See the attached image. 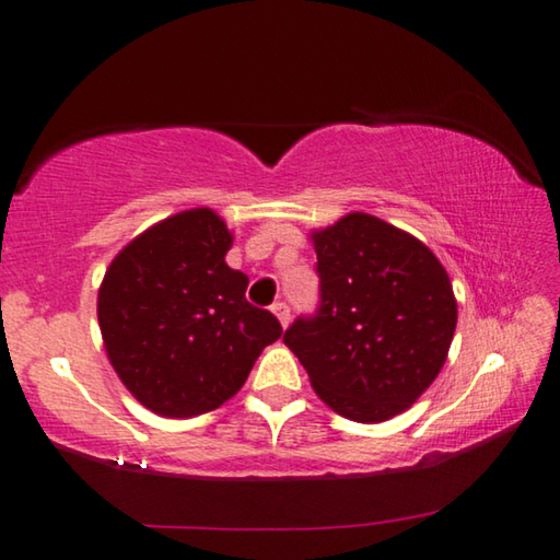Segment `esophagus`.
Instances as JSON below:
<instances>
[{"instance_id": "obj_1", "label": "esophagus", "mask_w": 560, "mask_h": 560, "mask_svg": "<svg viewBox=\"0 0 560 560\" xmlns=\"http://www.w3.org/2000/svg\"><path fill=\"white\" fill-rule=\"evenodd\" d=\"M272 313H275V317L280 319L282 327L290 325V307H288V302H275Z\"/></svg>"}]
</instances>
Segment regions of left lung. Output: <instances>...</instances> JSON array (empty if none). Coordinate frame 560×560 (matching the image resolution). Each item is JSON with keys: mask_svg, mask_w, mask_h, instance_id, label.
Masks as SVG:
<instances>
[{"mask_svg": "<svg viewBox=\"0 0 560 560\" xmlns=\"http://www.w3.org/2000/svg\"><path fill=\"white\" fill-rule=\"evenodd\" d=\"M315 315L282 335L317 397L362 424L401 415L436 380L456 329V300L429 247L384 220L350 213L313 233Z\"/></svg>", "mask_w": 560, "mask_h": 560, "instance_id": "left-lung-1", "label": "left lung"}]
</instances>
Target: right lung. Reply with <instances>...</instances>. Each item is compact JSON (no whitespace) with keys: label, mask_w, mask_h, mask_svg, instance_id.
<instances>
[{"label":"right lung","mask_w":560,"mask_h":560,"mask_svg":"<svg viewBox=\"0 0 560 560\" xmlns=\"http://www.w3.org/2000/svg\"><path fill=\"white\" fill-rule=\"evenodd\" d=\"M233 233L210 208L183 210L133 237L98 288V327L118 380L161 417H198L243 387L278 317L247 302L228 268Z\"/></svg>","instance_id":"1"}]
</instances>
